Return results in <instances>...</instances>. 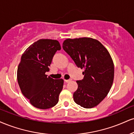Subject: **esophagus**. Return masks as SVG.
Listing matches in <instances>:
<instances>
[{"label": "esophagus", "instance_id": "esophagus-1", "mask_svg": "<svg viewBox=\"0 0 134 134\" xmlns=\"http://www.w3.org/2000/svg\"><path fill=\"white\" fill-rule=\"evenodd\" d=\"M64 81H65V82L68 83V82H70V81H71V79H69V80H64Z\"/></svg>", "mask_w": 134, "mask_h": 134}]
</instances>
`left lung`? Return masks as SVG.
Masks as SVG:
<instances>
[{"label": "left lung", "instance_id": "8db88e82", "mask_svg": "<svg viewBox=\"0 0 134 134\" xmlns=\"http://www.w3.org/2000/svg\"><path fill=\"white\" fill-rule=\"evenodd\" d=\"M62 47L76 65L84 69L77 80L74 102L83 108L99 105L107 96L114 81V65L110 54L99 41L90 37L67 38Z\"/></svg>", "mask_w": 134, "mask_h": 134}]
</instances>
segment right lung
Instances as JSON below:
<instances>
[{
	"label": "right lung",
	"instance_id": "add662e5",
	"mask_svg": "<svg viewBox=\"0 0 134 134\" xmlns=\"http://www.w3.org/2000/svg\"><path fill=\"white\" fill-rule=\"evenodd\" d=\"M61 47L59 41L40 39L25 50L17 69V81L22 94L34 107L47 109L59 102L64 80L47 77L53 57Z\"/></svg>",
	"mask_w": 134,
	"mask_h": 134
}]
</instances>
